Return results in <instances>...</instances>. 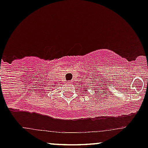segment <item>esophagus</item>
I'll return each instance as SVG.
<instances>
[{
	"instance_id": "1",
	"label": "esophagus",
	"mask_w": 148,
	"mask_h": 148,
	"mask_svg": "<svg viewBox=\"0 0 148 148\" xmlns=\"http://www.w3.org/2000/svg\"><path fill=\"white\" fill-rule=\"evenodd\" d=\"M71 83H72V82H71H71H68V84H70V85H71Z\"/></svg>"
}]
</instances>
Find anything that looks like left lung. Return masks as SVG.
Wrapping results in <instances>:
<instances>
[{"instance_id":"obj_1","label":"left lung","mask_w":148,"mask_h":148,"mask_svg":"<svg viewBox=\"0 0 148 148\" xmlns=\"http://www.w3.org/2000/svg\"><path fill=\"white\" fill-rule=\"evenodd\" d=\"M87 90V87H85V88H84V91H86Z\"/></svg>"}]
</instances>
